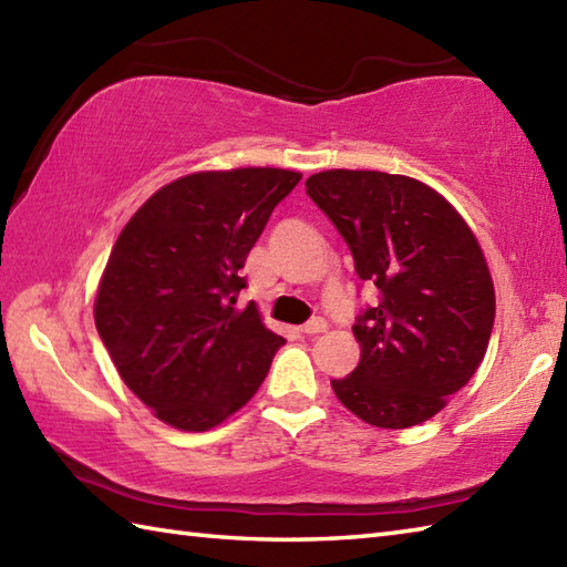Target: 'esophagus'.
<instances>
[{"label":"esophagus","instance_id":"esophagus-1","mask_svg":"<svg viewBox=\"0 0 567 567\" xmlns=\"http://www.w3.org/2000/svg\"><path fill=\"white\" fill-rule=\"evenodd\" d=\"M327 331V321H323L321 317H315V319H309L305 327H302V333H307V336H315V333H323Z\"/></svg>","mask_w":567,"mask_h":567}]
</instances>
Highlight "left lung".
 I'll return each instance as SVG.
<instances>
[{
  "label": "left lung",
  "instance_id": "left-lung-1",
  "mask_svg": "<svg viewBox=\"0 0 567 567\" xmlns=\"http://www.w3.org/2000/svg\"><path fill=\"white\" fill-rule=\"evenodd\" d=\"M307 195L353 252L378 305L355 319L360 360L331 380L346 409L380 429L439 414L487 351L495 285L475 234L436 189L406 175L323 171Z\"/></svg>",
  "mask_w": 567,
  "mask_h": 567
}]
</instances>
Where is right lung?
Segmentation results:
<instances>
[{
    "instance_id": "1",
    "label": "right lung",
    "mask_w": 567,
    "mask_h": 567,
    "mask_svg": "<svg viewBox=\"0 0 567 567\" xmlns=\"http://www.w3.org/2000/svg\"><path fill=\"white\" fill-rule=\"evenodd\" d=\"M302 175L209 171L161 187L106 260L94 323L118 375L179 431H207L258 392L282 336L236 307L250 248Z\"/></svg>"
}]
</instances>
